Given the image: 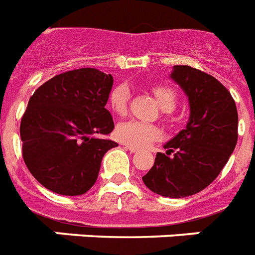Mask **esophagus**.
I'll list each match as a JSON object with an SVG mask.
<instances>
[{"label":"esophagus","mask_w":255,"mask_h":255,"mask_svg":"<svg viewBox=\"0 0 255 255\" xmlns=\"http://www.w3.org/2000/svg\"><path fill=\"white\" fill-rule=\"evenodd\" d=\"M125 148L126 150H129L130 152H137L138 148L134 147V146H130V144H125Z\"/></svg>","instance_id":"obj_1"}]
</instances>
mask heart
Wrapping results in <instances>:
<instances>
[{"label":"heart","instance_id":"heart-1","mask_svg":"<svg viewBox=\"0 0 255 255\" xmlns=\"http://www.w3.org/2000/svg\"><path fill=\"white\" fill-rule=\"evenodd\" d=\"M151 91L160 108L166 113V118L170 120L171 112L174 111L175 107L178 105L176 91L168 85L162 84L154 85ZM130 99H131V93H130L128 85L120 84L115 87L109 95V107H111L112 112H115L117 116H125L129 111ZM116 135L124 143H128L130 146H134V147H143L154 140L159 139L162 137V131L158 126L151 125V124L128 121L122 122L117 126Z\"/></svg>","mask_w":255,"mask_h":255}]
</instances>
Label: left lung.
I'll return each mask as SVG.
<instances>
[{
	"label": "left lung",
	"mask_w": 255,
	"mask_h": 255,
	"mask_svg": "<svg viewBox=\"0 0 255 255\" xmlns=\"http://www.w3.org/2000/svg\"><path fill=\"white\" fill-rule=\"evenodd\" d=\"M171 77L188 96L189 121L158 152L142 180L160 196L180 199L207 188L229 160L238 138V113L231 92L216 77L175 66Z\"/></svg>",
	"instance_id": "left-lung-1"
}]
</instances>
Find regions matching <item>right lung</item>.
Returning a JSON list of instances; mask_svg holds the SVG:
<instances>
[{"label":"right lung","instance_id":"add662e5","mask_svg":"<svg viewBox=\"0 0 255 255\" xmlns=\"http://www.w3.org/2000/svg\"><path fill=\"white\" fill-rule=\"evenodd\" d=\"M113 76L80 68L56 75L30 97L21 120L22 156L40 184L66 196L83 195L99 176L105 138L115 129L107 111Z\"/></svg>","mask_w":255,"mask_h":255}]
</instances>
